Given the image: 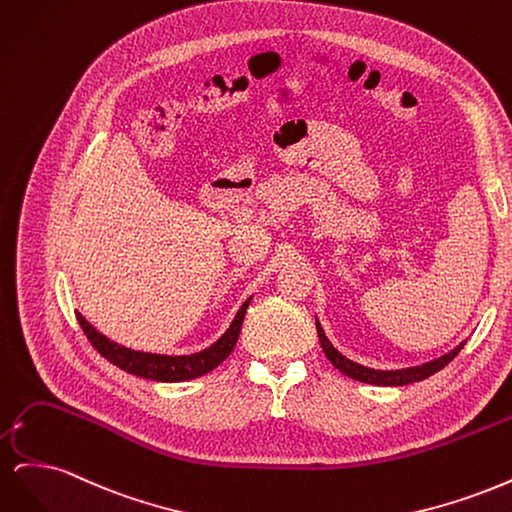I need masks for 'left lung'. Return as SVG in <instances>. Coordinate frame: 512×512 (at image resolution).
<instances>
[{"label": "left lung", "instance_id": "left-lung-1", "mask_svg": "<svg viewBox=\"0 0 512 512\" xmlns=\"http://www.w3.org/2000/svg\"><path fill=\"white\" fill-rule=\"evenodd\" d=\"M316 331H318V339H320V346L324 350V354H327V359L342 371V374H346L348 378L352 380H359V382H367V384H378V386H404V384H410V382H421L429 376L436 374V371H440L442 367H446L448 363H451L455 356L459 354V350L463 348L457 346L453 352H448L444 356H440V359L431 361V363H425L421 367H410V369H397V371H378V369H369V367H363L359 363H352L350 359H346L344 354H339L333 344L327 339V335H324L320 322L316 320Z\"/></svg>", "mask_w": 512, "mask_h": 512}]
</instances>
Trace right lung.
I'll list each match as a JSON object with an SVG mask.
<instances>
[{"label": "right lung", "mask_w": 512, "mask_h": 512, "mask_svg": "<svg viewBox=\"0 0 512 512\" xmlns=\"http://www.w3.org/2000/svg\"><path fill=\"white\" fill-rule=\"evenodd\" d=\"M247 305H250V299H247L239 314L232 320L230 329L215 342L211 348L196 352L190 356H164V354H151V352H136L130 348H123L111 339L98 333L91 324L76 312V320H79L83 333L106 361H111L119 369L128 371L132 376L145 378V380H156V382H183V380H192L207 374V371L218 367L226 356L235 348L239 333H241V324L247 312Z\"/></svg>", "instance_id": "right-lung-1"}]
</instances>
